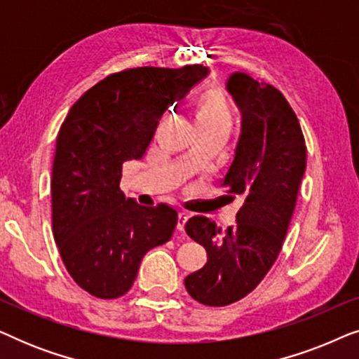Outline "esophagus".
Listing matches in <instances>:
<instances>
[{
    "label": "esophagus",
    "instance_id": "obj_1",
    "mask_svg": "<svg viewBox=\"0 0 359 359\" xmlns=\"http://www.w3.org/2000/svg\"><path fill=\"white\" fill-rule=\"evenodd\" d=\"M188 219H189V215L186 212L178 214V225H176V227H178L180 232H183V230H184V225H186V222H188Z\"/></svg>",
    "mask_w": 359,
    "mask_h": 359
}]
</instances>
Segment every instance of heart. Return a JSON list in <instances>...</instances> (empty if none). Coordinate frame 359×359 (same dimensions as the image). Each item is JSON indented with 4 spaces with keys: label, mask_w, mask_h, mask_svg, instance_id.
<instances>
[{
    "label": "heart",
    "mask_w": 359,
    "mask_h": 359,
    "mask_svg": "<svg viewBox=\"0 0 359 359\" xmlns=\"http://www.w3.org/2000/svg\"><path fill=\"white\" fill-rule=\"evenodd\" d=\"M198 117L208 129L227 134L233 126V107L220 93H205L199 101Z\"/></svg>",
    "instance_id": "b5f03b06"
}]
</instances>
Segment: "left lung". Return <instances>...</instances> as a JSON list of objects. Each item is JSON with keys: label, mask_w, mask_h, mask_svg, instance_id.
Segmentation results:
<instances>
[{"label": "left lung", "mask_w": 359, "mask_h": 359, "mask_svg": "<svg viewBox=\"0 0 359 359\" xmlns=\"http://www.w3.org/2000/svg\"><path fill=\"white\" fill-rule=\"evenodd\" d=\"M227 91L242 112V132L220 188L242 199L237 224L217 229L204 215L186 233L208 252V263L184 279L189 296L222 307L247 296L276 262L306 171V140L281 91L247 73L230 75Z\"/></svg>", "instance_id": "1"}]
</instances>
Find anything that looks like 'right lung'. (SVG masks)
<instances>
[{
	"mask_svg": "<svg viewBox=\"0 0 359 359\" xmlns=\"http://www.w3.org/2000/svg\"><path fill=\"white\" fill-rule=\"evenodd\" d=\"M205 75L203 65L129 68L68 111L52 168V229L67 271L91 296H124L145 253L173 235L178 212L126 198L122 165L144 156L163 112Z\"/></svg>",
	"mask_w": 359,
	"mask_h": 359,
	"instance_id": "obj_1",
	"label": "right lung"
}]
</instances>
